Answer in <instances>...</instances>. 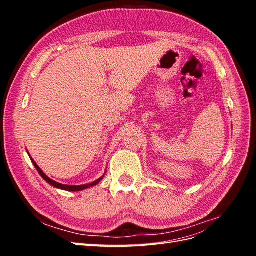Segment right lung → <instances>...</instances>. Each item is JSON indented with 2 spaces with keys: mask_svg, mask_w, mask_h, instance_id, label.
I'll list each match as a JSON object with an SVG mask.
<instances>
[{
  "mask_svg": "<svg viewBox=\"0 0 256 256\" xmlns=\"http://www.w3.org/2000/svg\"><path fill=\"white\" fill-rule=\"evenodd\" d=\"M30 160H32V162H33V164H34V166L36 168V170L38 171V173H40V175L44 178V180L47 182L48 184H50L51 186H53V187H56V188H58V189H62V190H66V191H81V190H84V189H88V188H90V187H92V186H96L97 184H99V182L102 180L104 178V176H102L99 178V180H95V182H92V184H81V186H68V184H60V182H54V180H52L51 178H49L47 175H46L42 171V168L38 166L37 164H36V162L30 158Z\"/></svg>",
  "mask_w": 256,
  "mask_h": 256,
  "instance_id": "right-lung-1",
  "label": "right lung"
}]
</instances>
